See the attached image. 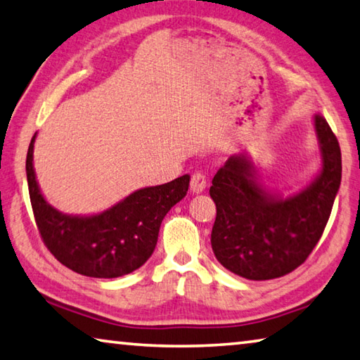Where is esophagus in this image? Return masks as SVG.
Masks as SVG:
<instances>
[{
	"label": "esophagus",
	"instance_id": "1",
	"mask_svg": "<svg viewBox=\"0 0 360 360\" xmlns=\"http://www.w3.org/2000/svg\"><path fill=\"white\" fill-rule=\"evenodd\" d=\"M206 184H208V178H206V174L202 172V169L192 173V178H191V191L192 192H195V193L203 192L206 188Z\"/></svg>",
	"mask_w": 360,
	"mask_h": 360
}]
</instances>
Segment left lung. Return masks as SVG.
Here are the masks:
<instances>
[{
	"label": "left lung",
	"mask_w": 360,
	"mask_h": 360,
	"mask_svg": "<svg viewBox=\"0 0 360 360\" xmlns=\"http://www.w3.org/2000/svg\"><path fill=\"white\" fill-rule=\"evenodd\" d=\"M322 172L289 198H273L254 179L245 157H230L210 188L216 203L211 246L235 275L252 281L281 278L300 266L321 240L341 182V150L327 120L314 117Z\"/></svg>",
	"instance_id": "1"
}]
</instances>
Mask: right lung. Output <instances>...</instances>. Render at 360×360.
<instances>
[{
  "label": "right lung",
  "mask_w": 360,
  "mask_h": 360,
  "mask_svg": "<svg viewBox=\"0 0 360 360\" xmlns=\"http://www.w3.org/2000/svg\"><path fill=\"white\" fill-rule=\"evenodd\" d=\"M33 143L27 152L30 202L41 240L60 264L90 278H119L135 271L154 252L167 212L186 197L191 176L146 187L101 214L65 216L46 203L34 178Z\"/></svg>",
  "instance_id": "add662e5"
}]
</instances>
